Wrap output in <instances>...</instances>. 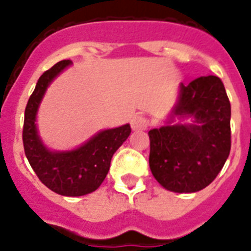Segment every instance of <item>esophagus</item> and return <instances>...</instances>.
Instances as JSON below:
<instances>
[{
    "mask_svg": "<svg viewBox=\"0 0 251 251\" xmlns=\"http://www.w3.org/2000/svg\"><path fill=\"white\" fill-rule=\"evenodd\" d=\"M148 119L143 115H135L131 120V127H132L133 131H144L148 127Z\"/></svg>",
    "mask_w": 251,
    "mask_h": 251,
    "instance_id": "obj_1",
    "label": "esophagus"
}]
</instances>
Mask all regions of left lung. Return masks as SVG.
<instances>
[{"mask_svg":"<svg viewBox=\"0 0 251 251\" xmlns=\"http://www.w3.org/2000/svg\"><path fill=\"white\" fill-rule=\"evenodd\" d=\"M230 101L218 76H200L180 97L167 126L151 129L150 168L165 189L193 193L217 177L230 153ZM192 117V125H171Z\"/></svg>","mask_w":251,"mask_h":251,"instance_id":"left-lung-1","label":"left lung"}]
</instances>
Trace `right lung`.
Listing matches in <instances>:
<instances>
[{
	"instance_id": "obj_1",
	"label": "right lung",
	"mask_w": 251,
	"mask_h": 251,
	"mask_svg": "<svg viewBox=\"0 0 251 251\" xmlns=\"http://www.w3.org/2000/svg\"><path fill=\"white\" fill-rule=\"evenodd\" d=\"M71 62L61 61L45 71L37 82L25 110L22 140L25 154L35 175L58 195L78 197L97 190L110 171L111 159L131 133L129 124L105 129L74 151L51 152L39 139L35 115L49 84Z\"/></svg>"
}]
</instances>
